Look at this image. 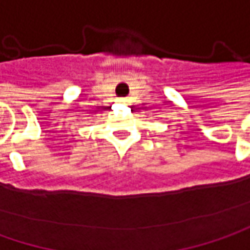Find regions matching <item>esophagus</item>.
Returning a JSON list of instances; mask_svg holds the SVG:
<instances>
[{
  "instance_id": "obj_1",
  "label": "esophagus",
  "mask_w": 250,
  "mask_h": 250,
  "mask_svg": "<svg viewBox=\"0 0 250 250\" xmlns=\"http://www.w3.org/2000/svg\"><path fill=\"white\" fill-rule=\"evenodd\" d=\"M118 103H125V100H124V98H121V100H118Z\"/></svg>"
}]
</instances>
